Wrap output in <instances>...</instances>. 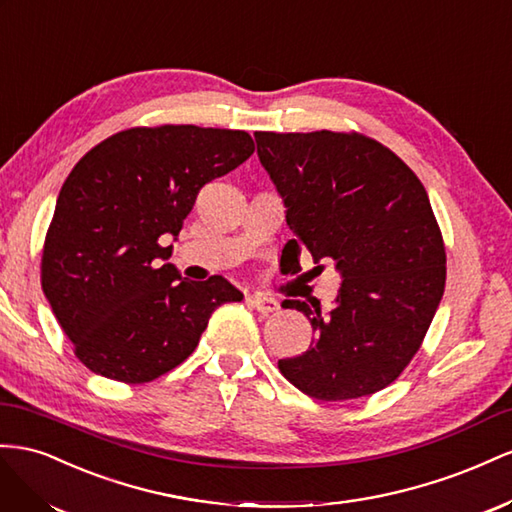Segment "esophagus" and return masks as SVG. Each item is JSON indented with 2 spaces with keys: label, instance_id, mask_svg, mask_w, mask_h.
Segmentation results:
<instances>
[{
  "label": "esophagus",
  "instance_id": "esophagus-1",
  "mask_svg": "<svg viewBox=\"0 0 512 512\" xmlns=\"http://www.w3.org/2000/svg\"><path fill=\"white\" fill-rule=\"evenodd\" d=\"M248 300H251V304L255 306V309H257L259 313H264V315H268V313H274L276 309H279V302H276L274 298H268V296L255 294V296H251V298H248Z\"/></svg>",
  "mask_w": 512,
  "mask_h": 512
}]
</instances>
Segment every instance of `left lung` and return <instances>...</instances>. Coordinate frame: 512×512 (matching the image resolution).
<instances>
[{
	"label": "left lung",
	"mask_w": 512,
	"mask_h": 512,
	"mask_svg": "<svg viewBox=\"0 0 512 512\" xmlns=\"http://www.w3.org/2000/svg\"><path fill=\"white\" fill-rule=\"evenodd\" d=\"M259 163L294 231L287 272L332 261L334 306L285 300L309 317L315 341L279 360L281 373L319 401L367 397L410 364L440 306L446 251L425 186L403 160L358 133H255Z\"/></svg>",
	"instance_id": "1"
}]
</instances>
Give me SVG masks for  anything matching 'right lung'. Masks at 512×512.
<instances>
[{"label":"right lung","instance_id":"obj_1","mask_svg":"<svg viewBox=\"0 0 512 512\" xmlns=\"http://www.w3.org/2000/svg\"><path fill=\"white\" fill-rule=\"evenodd\" d=\"M255 152L244 130L130 128L66 178L42 248V291L96 375L143 384L195 352L210 315L242 291L223 276L182 279L169 264L203 184Z\"/></svg>","mask_w":512,"mask_h":512}]
</instances>
